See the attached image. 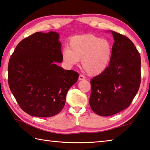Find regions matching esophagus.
Returning <instances> with one entry per match:
<instances>
[{
  "instance_id": "obj_1",
  "label": "esophagus",
  "mask_w": 150,
  "mask_h": 150,
  "mask_svg": "<svg viewBox=\"0 0 150 150\" xmlns=\"http://www.w3.org/2000/svg\"><path fill=\"white\" fill-rule=\"evenodd\" d=\"M84 79H85V77H84L83 75H80L79 76V81H82Z\"/></svg>"
}]
</instances>
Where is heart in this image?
<instances>
[{
    "label": "heart",
    "mask_w": 150,
    "mask_h": 150,
    "mask_svg": "<svg viewBox=\"0 0 150 150\" xmlns=\"http://www.w3.org/2000/svg\"><path fill=\"white\" fill-rule=\"evenodd\" d=\"M112 54V45L109 40L92 34L76 35L70 40L69 48H65L62 57L69 66L78 64L87 74H101L108 67Z\"/></svg>",
    "instance_id": "obj_1"
}]
</instances>
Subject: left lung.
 Returning a JSON list of instances; mask_svg holds the SVG:
<instances>
[{
    "label": "left lung",
    "instance_id": "1",
    "mask_svg": "<svg viewBox=\"0 0 150 150\" xmlns=\"http://www.w3.org/2000/svg\"><path fill=\"white\" fill-rule=\"evenodd\" d=\"M108 67L91 80L89 103L98 115L108 117L121 112L130 105L141 82L139 52L129 38L115 31Z\"/></svg>",
    "mask_w": 150,
    "mask_h": 150
}]
</instances>
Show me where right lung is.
<instances>
[{"label": "right lung", "mask_w": 150, "mask_h": 150, "mask_svg": "<svg viewBox=\"0 0 150 150\" xmlns=\"http://www.w3.org/2000/svg\"><path fill=\"white\" fill-rule=\"evenodd\" d=\"M59 34L37 32L16 46L8 66L9 87L29 115L50 117L63 110L69 89L79 73L56 64L62 62Z\"/></svg>", "instance_id": "1"}]
</instances>
